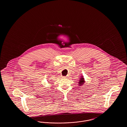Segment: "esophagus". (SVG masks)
Returning <instances> with one entry per match:
<instances>
[{"label":"esophagus","mask_w":127,"mask_h":127,"mask_svg":"<svg viewBox=\"0 0 127 127\" xmlns=\"http://www.w3.org/2000/svg\"><path fill=\"white\" fill-rule=\"evenodd\" d=\"M63 78L64 79V78H66V77H65V76H64Z\"/></svg>","instance_id":"esophagus-1"}]
</instances>
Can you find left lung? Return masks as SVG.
Listing matches in <instances>:
<instances>
[{
	"label": "left lung",
	"instance_id": "8db88e82",
	"mask_svg": "<svg viewBox=\"0 0 127 127\" xmlns=\"http://www.w3.org/2000/svg\"><path fill=\"white\" fill-rule=\"evenodd\" d=\"M85 82V81L84 77H83V76H81V77H80V78L79 79V82H78L79 84H78V85L79 87L81 86L84 85Z\"/></svg>",
	"mask_w": 127,
	"mask_h": 127
}]
</instances>
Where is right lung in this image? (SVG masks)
<instances>
[{"label":"right lung","mask_w":127,"mask_h":127,"mask_svg":"<svg viewBox=\"0 0 127 127\" xmlns=\"http://www.w3.org/2000/svg\"><path fill=\"white\" fill-rule=\"evenodd\" d=\"M48 82H49V81H48Z\"/></svg>","instance_id":"obj_1"}]
</instances>
